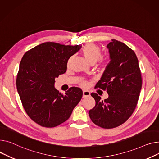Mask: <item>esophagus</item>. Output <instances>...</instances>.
Instances as JSON below:
<instances>
[{
  "label": "esophagus",
  "instance_id": "obj_1",
  "mask_svg": "<svg viewBox=\"0 0 159 159\" xmlns=\"http://www.w3.org/2000/svg\"><path fill=\"white\" fill-rule=\"evenodd\" d=\"M90 92L89 91H83V98H86L90 96Z\"/></svg>",
  "mask_w": 159,
  "mask_h": 159
}]
</instances>
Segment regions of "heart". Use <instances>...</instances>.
<instances>
[{"label":"heart","instance_id":"heart-1","mask_svg":"<svg viewBox=\"0 0 159 159\" xmlns=\"http://www.w3.org/2000/svg\"><path fill=\"white\" fill-rule=\"evenodd\" d=\"M82 53L86 59L91 64H94L97 61H99L100 65L103 66L105 63V60L103 58H100L102 55L101 48L97 45L89 43L85 45L82 50ZM85 84L82 83V86Z\"/></svg>","mask_w":159,"mask_h":159}]
</instances>
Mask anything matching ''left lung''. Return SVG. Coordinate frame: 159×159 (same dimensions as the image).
Listing matches in <instances>:
<instances>
[{
    "mask_svg": "<svg viewBox=\"0 0 159 159\" xmlns=\"http://www.w3.org/2000/svg\"><path fill=\"white\" fill-rule=\"evenodd\" d=\"M107 47L111 61L95 88L106 90L109 97L102 101L98 94L92 93L96 104L89 115L95 125L112 129L124 123L134 112L142 78L138 59L130 48L116 39H112Z\"/></svg>",
    "mask_w": 159,
    "mask_h": 159,
    "instance_id": "1",
    "label": "left lung"
}]
</instances>
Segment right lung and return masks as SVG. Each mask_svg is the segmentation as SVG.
<instances>
[{
    "mask_svg": "<svg viewBox=\"0 0 159 159\" xmlns=\"http://www.w3.org/2000/svg\"><path fill=\"white\" fill-rule=\"evenodd\" d=\"M81 47L45 42L27 51L21 60L17 91L26 113L38 125L50 128L64 123L80 101V88L71 87L63 94L54 84L66 72L70 57Z\"/></svg>",
    "mask_w": 159,
    "mask_h": 159,
    "instance_id": "right-lung-1",
    "label": "right lung"
}]
</instances>
